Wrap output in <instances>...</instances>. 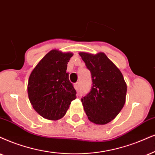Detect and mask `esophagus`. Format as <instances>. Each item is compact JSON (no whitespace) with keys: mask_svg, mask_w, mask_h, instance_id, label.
Returning <instances> with one entry per match:
<instances>
[{"mask_svg":"<svg viewBox=\"0 0 155 155\" xmlns=\"http://www.w3.org/2000/svg\"><path fill=\"white\" fill-rule=\"evenodd\" d=\"M74 88H75L76 91H79V83H76L75 84H74Z\"/></svg>","mask_w":155,"mask_h":155,"instance_id":"obj_1","label":"esophagus"}]
</instances>
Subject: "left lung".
Here are the masks:
<instances>
[{"instance_id": "obj_1", "label": "left lung", "mask_w": 155, "mask_h": 155, "mask_svg": "<svg viewBox=\"0 0 155 155\" xmlns=\"http://www.w3.org/2000/svg\"><path fill=\"white\" fill-rule=\"evenodd\" d=\"M91 74V90L81 99L90 121L96 124L110 122L120 112L126 101L127 84L120 70L106 56L79 54Z\"/></svg>"}]
</instances>
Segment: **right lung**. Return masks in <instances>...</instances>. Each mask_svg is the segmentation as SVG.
<instances>
[{
	"mask_svg": "<svg viewBox=\"0 0 155 155\" xmlns=\"http://www.w3.org/2000/svg\"><path fill=\"white\" fill-rule=\"evenodd\" d=\"M71 52L50 51L34 68L28 84L31 105L44 119L56 121L66 114L76 91L66 73Z\"/></svg>",
	"mask_w": 155,
	"mask_h": 155,
	"instance_id": "obj_1",
	"label": "right lung"
}]
</instances>
